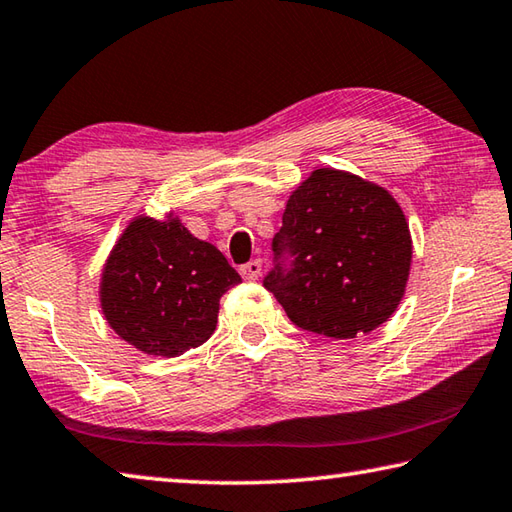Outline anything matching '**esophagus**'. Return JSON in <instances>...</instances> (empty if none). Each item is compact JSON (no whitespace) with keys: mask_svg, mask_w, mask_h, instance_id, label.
Segmentation results:
<instances>
[{"mask_svg":"<svg viewBox=\"0 0 512 512\" xmlns=\"http://www.w3.org/2000/svg\"><path fill=\"white\" fill-rule=\"evenodd\" d=\"M239 273H241V277H244L246 282H255L257 277H259V273H262V262H259V259H253V262H248V264L241 266Z\"/></svg>","mask_w":512,"mask_h":512,"instance_id":"obj_1","label":"esophagus"}]
</instances>
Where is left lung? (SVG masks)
<instances>
[{"label": "left lung", "mask_w": 512, "mask_h": 512, "mask_svg": "<svg viewBox=\"0 0 512 512\" xmlns=\"http://www.w3.org/2000/svg\"><path fill=\"white\" fill-rule=\"evenodd\" d=\"M275 255L291 271L266 275L291 322L347 340L371 333L398 309L412 266V235L392 192L336 167H318L286 201Z\"/></svg>", "instance_id": "1"}]
</instances>
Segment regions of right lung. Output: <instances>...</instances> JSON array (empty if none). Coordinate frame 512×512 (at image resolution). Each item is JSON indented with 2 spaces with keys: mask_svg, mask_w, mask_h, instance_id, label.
I'll return each mask as SVG.
<instances>
[{
  "mask_svg": "<svg viewBox=\"0 0 512 512\" xmlns=\"http://www.w3.org/2000/svg\"><path fill=\"white\" fill-rule=\"evenodd\" d=\"M239 282L228 259L170 210L165 219L129 221L102 266L98 297L127 345L176 358L212 336L221 295Z\"/></svg>",
  "mask_w": 512,
  "mask_h": 512,
  "instance_id": "obj_1",
  "label": "right lung"
}]
</instances>
